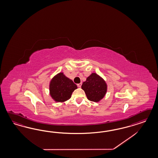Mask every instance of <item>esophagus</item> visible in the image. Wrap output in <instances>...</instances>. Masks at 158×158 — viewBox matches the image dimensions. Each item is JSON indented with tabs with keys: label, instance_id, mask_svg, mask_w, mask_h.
I'll return each mask as SVG.
<instances>
[{
	"label": "esophagus",
	"instance_id": "1",
	"mask_svg": "<svg viewBox=\"0 0 158 158\" xmlns=\"http://www.w3.org/2000/svg\"><path fill=\"white\" fill-rule=\"evenodd\" d=\"M77 86H78L79 87H81V83H78L77 85Z\"/></svg>",
	"mask_w": 158,
	"mask_h": 158
}]
</instances>
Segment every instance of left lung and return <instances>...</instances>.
Listing matches in <instances>:
<instances>
[{
	"label": "left lung",
	"instance_id": "1",
	"mask_svg": "<svg viewBox=\"0 0 158 158\" xmlns=\"http://www.w3.org/2000/svg\"><path fill=\"white\" fill-rule=\"evenodd\" d=\"M87 99L98 102L105 96L107 91V85L103 78L96 73H92L87 77L81 85Z\"/></svg>",
	"mask_w": 158,
	"mask_h": 158
}]
</instances>
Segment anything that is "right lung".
<instances>
[{
  "label": "right lung",
  "mask_w": 158,
  "mask_h": 158,
  "mask_svg": "<svg viewBox=\"0 0 158 158\" xmlns=\"http://www.w3.org/2000/svg\"><path fill=\"white\" fill-rule=\"evenodd\" d=\"M77 87L63 72H60L52 79L49 85L50 94L56 102H63L69 100Z\"/></svg>",
  "instance_id": "right-lung-1"
}]
</instances>
